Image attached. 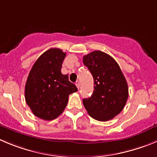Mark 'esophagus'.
<instances>
[{
	"mask_svg": "<svg viewBox=\"0 0 157 157\" xmlns=\"http://www.w3.org/2000/svg\"><path fill=\"white\" fill-rule=\"evenodd\" d=\"M76 86H77V88H80V82H79V81H77V83H76Z\"/></svg>",
	"mask_w": 157,
	"mask_h": 157,
	"instance_id": "34e87169",
	"label": "esophagus"
}]
</instances>
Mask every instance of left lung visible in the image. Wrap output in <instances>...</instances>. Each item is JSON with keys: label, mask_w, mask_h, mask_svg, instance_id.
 Listing matches in <instances>:
<instances>
[{"label": "left lung", "mask_w": 157, "mask_h": 157, "mask_svg": "<svg viewBox=\"0 0 157 157\" xmlns=\"http://www.w3.org/2000/svg\"><path fill=\"white\" fill-rule=\"evenodd\" d=\"M83 64L94 78L93 94L83 100L87 113L93 118L106 121L122 111L128 97L126 80L111 56L96 50L83 57Z\"/></svg>", "instance_id": "obj_1"}]
</instances>
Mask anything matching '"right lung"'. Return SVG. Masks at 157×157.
Here are the masks:
<instances>
[{
  "mask_svg": "<svg viewBox=\"0 0 157 157\" xmlns=\"http://www.w3.org/2000/svg\"><path fill=\"white\" fill-rule=\"evenodd\" d=\"M65 52L60 49H48L38 58L26 81L25 101L38 118L50 121L60 115L69 95L77 88L61 73Z\"/></svg>",
  "mask_w": 157,
  "mask_h": 157,
  "instance_id": "add662e5",
  "label": "right lung"
}]
</instances>
